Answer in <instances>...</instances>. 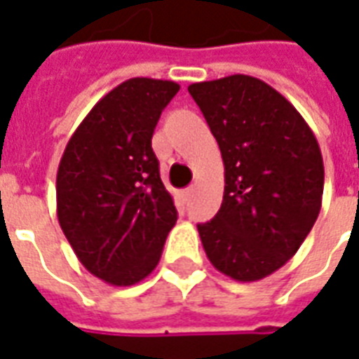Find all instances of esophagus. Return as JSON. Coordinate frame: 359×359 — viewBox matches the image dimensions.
Here are the masks:
<instances>
[{"label":"esophagus","mask_w":359,"mask_h":359,"mask_svg":"<svg viewBox=\"0 0 359 359\" xmlns=\"http://www.w3.org/2000/svg\"><path fill=\"white\" fill-rule=\"evenodd\" d=\"M182 195H183V198H185V201H189V198L193 197V187H187V189L183 191Z\"/></svg>","instance_id":"obj_1"}]
</instances>
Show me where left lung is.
Returning a JSON list of instances; mask_svg holds the SVG:
<instances>
[{
	"mask_svg": "<svg viewBox=\"0 0 359 359\" xmlns=\"http://www.w3.org/2000/svg\"><path fill=\"white\" fill-rule=\"evenodd\" d=\"M224 161V201L198 224L214 268L250 283L297 255L321 210L323 156L302 114L255 76L191 83Z\"/></svg>",
	"mask_w": 359,
	"mask_h": 359,
	"instance_id": "8db88e82",
	"label": "left lung"
}]
</instances>
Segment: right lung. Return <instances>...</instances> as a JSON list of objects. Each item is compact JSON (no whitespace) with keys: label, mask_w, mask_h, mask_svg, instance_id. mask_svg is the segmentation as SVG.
<instances>
[{"label":"right lung","mask_w":359,"mask_h":359,"mask_svg":"<svg viewBox=\"0 0 359 359\" xmlns=\"http://www.w3.org/2000/svg\"><path fill=\"white\" fill-rule=\"evenodd\" d=\"M172 80L130 78L88 112L57 170V218L90 273L114 287L156 268L177 212L151 147Z\"/></svg>","instance_id":"right-lung-1"}]
</instances>
